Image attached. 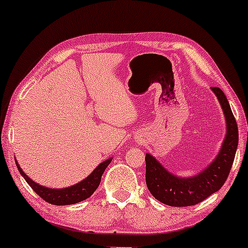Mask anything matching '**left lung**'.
I'll list each match as a JSON object with an SVG mask.
<instances>
[{"label":"left lung","mask_w":248,"mask_h":248,"mask_svg":"<svg viewBox=\"0 0 248 248\" xmlns=\"http://www.w3.org/2000/svg\"><path fill=\"white\" fill-rule=\"evenodd\" d=\"M217 96L225 121L226 134L216 157L202 171L190 177H179L166 169L152 154H146V182L157 201L169 206H191L217 192L224 186L234 161L238 148V126L224 92L211 87Z\"/></svg>","instance_id":"obj_1"}]
</instances>
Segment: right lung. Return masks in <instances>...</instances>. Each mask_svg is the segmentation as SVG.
Here are the masks:
<instances>
[{"label": "right lung", "instance_id": "obj_1", "mask_svg": "<svg viewBox=\"0 0 248 248\" xmlns=\"http://www.w3.org/2000/svg\"><path fill=\"white\" fill-rule=\"evenodd\" d=\"M113 160V157L107 158L104 162H101L98 167L93 170L87 177H85L82 181L79 183L73 184V186H67V187H62V189H52V187H47L41 184L36 183L35 181H32L29 176L25 173L22 168L19 167L18 162H16L17 169H18L19 173L23 176L27 183L32 187V190L35 191L39 197L44 199L47 203L53 204V205H71V204L80 203V202L85 201L88 197L93 195V192L98 189L99 184L101 182V176L104 173L108 164L110 163Z\"/></svg>", "mask_w": 248, "mask_h": 248}]
</instances>
